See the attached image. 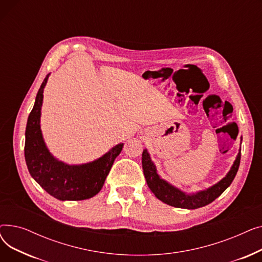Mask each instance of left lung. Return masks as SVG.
<instances>
[{"label":"left lung","mask_w":262,"mask_h":262,"mask_svg":"<svg viewBox=\"0 0 262 262\" xmlns=\"http://www.w3.org/2000/svg\"><path fill=\"white\" fill-rule=\"evenodd\" d=\"M240 159L241 152H239L235 163H233V166L231 167L226 177H224L221 182L217 183L213 187L207 189L206 191L199 192V193L193 195L185 194L184 192L162 181L158 176L154 163L150 160L146 149H144L142 153V168L147 186L158 200L170 206H173V207L196 209L212 203L229 187V185L232 183L233 178H235L238 172L240 166Z\"/></svg>","instance_id":"1"}]
</instances>
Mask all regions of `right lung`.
<instances>
[{"instance_id": "right-lung-1", "label": "right lung", "mask_w": 262, "mask_h": 262, "mask_svg": "<svg viewBox=\"0 0 262 262\" xmlns=\"http://www.w3.org/2000/svg\"><path fill=\"white\" fill-rule=\"evenodd\" d=\"M49 75L41 84L35 105L25 129L24 156L27 169L34 180L48 193L59 201H81L96 195L102 189L115 159L121 153L123 143L91 163L68 166L54 159L49 153L40 130V110L43 88Z\"/></svg>"}]
</instances>
